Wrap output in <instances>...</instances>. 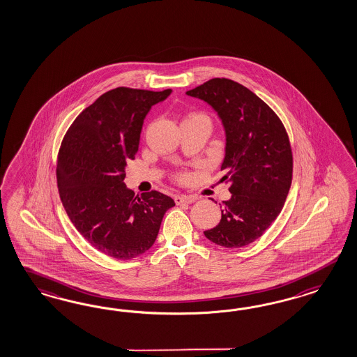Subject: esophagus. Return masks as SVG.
I'll use <instances>...</instances> for the list:
<instances>
[{
	"label": "esophagus",
	"instance_id": "obj_1",
	"mask_svg": "<svg viewBox=\"0 0 357 357\" xmlns=\"http://www.w3.org/2000/svg\"><path fill=\"white\" fill-rule=\"evenodd\" d=\"M196 202V197L195 196H185V195H178L175 196V203L179 206V204H192Z\"/></svg>",
	"mask_w": 357,
	"mask_h": 357
}]
</instances>
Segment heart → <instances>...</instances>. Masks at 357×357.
Wrapping results in <instances>:
<instances>
[{
  "label": "heart",
  "instance_id": "heart-1",
  "mask_svg": "<svg viewBox=\"0 0 357 357\" xmlns=\"http://www.w3.org/2000/svg\"><path fill=\"white\" fill-rule=\"evenodd\" d=\"M188 119H206V116H203V115H191Z\"/></svg>",
  "mask_w": 357,
  "mask_h": 357
}]
</instances>
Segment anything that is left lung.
<instances>
[{
	"label": "left lung",
	"mask_w": 357,
	"mask_h": 357,
	"mask_svg": "<svg viewBox=\"0 0 357 357\" xmlns=\"http://www.w3.org/2000/svg\"><path fill=\"white\" fill-rule=\"evenodd\" d=\"M215 108L227 133L220 182L230 184L220 224L204 231L227 249L250 245L279 216L292 183L293 155L288 133L275 111L248 87L212 78L187 91Z\"/></svg>",
	"instance_id": "obj_1"
}]
</instances>
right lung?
Returning a JSON list of instances; mask_svg holds the SVG:
<instances>
[{"label": "right lung", "instance_id": "right-lung-1", "mask_svg": "<svg viewBox=\"0 0 357 357\" xmlns=\"http://www.w3.org/2000/svg\"><path fill=\"white\" fill-rule=\"evenodd\" d=\"M172 89L116 87L85 108L66 130L56 176L66 215L87 242L111 258L133 259L151 249L170 196H136L124 184L126 166L139 151L144 119Z\"/></svg>", "mask_w": 357, "mask_h": 357}]
</instances>
